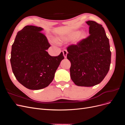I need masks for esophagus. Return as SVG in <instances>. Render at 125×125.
Returning a JSON list of instances; mask_svg holds the SVG:
<instances>
[{
	"label": "esophagus",
	"instance_id": "obj_1",
	"mask_svg": "<svg viewBox=\"0 0 125 125\" xmlns=\"http://www.w3.org/2000/svg\"><path fill=\"white\" fill-rule=\"evenodd\" d=\"M62 52H63V55L64 57H65V58H67V54H68L67 51L66 50H64L62 51Z\"/></svg>",
	"mask_w": 125,
	"mask_h": 125
}]
</instances>
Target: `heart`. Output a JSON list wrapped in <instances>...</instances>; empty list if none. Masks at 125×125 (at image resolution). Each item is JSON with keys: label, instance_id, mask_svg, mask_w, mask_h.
I'll return each instance as SVG.
<instances>
[{"label": "heart", "instance_id": "obj_1", "mask_svg": "<svg viewBox=\"0 0 125 125\" xmlns=\"http://www.w3.org/2000/svg\"><path fill=\"white\" fill-rule=\"evenodd\" d=\"M86 36V32L84 31H73L69 34H68L67 35L60 36L59 37H58L57 39V41L58 42H63L69 41L73 39V42L75 43H77L81 41Z\"/></svg>", "mask_w": 125, "mask_h": 125}]
</instances>
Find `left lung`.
<instances>
[{"mask_svg":"<svg viewBox=\"0 0 125 125\" xmlns=\"http://www.w3.org/2000/svg\"><path fill=\"white\" fill-rule=\"evenodd\" d=\"M90 35L67 47L71 62L70 77L75 85L92 86L99 84L107 74L111 62L109 40L101 24L86 21Z\"/></svg>","mask_w":125,"mask_h":125,"instance_id":"8db88e82","label":"left lung"}]
</instances>
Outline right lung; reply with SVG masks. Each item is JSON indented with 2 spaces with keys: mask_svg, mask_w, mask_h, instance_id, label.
<instances>
[{
  "mask_svg": "<svg viewBox=\"0 0 125 125\" xmlns=\"http://www.w3.org/2000/svg\"><path fill=\"white\" fill-rule=\"evenodd\" d=\"M43 29L26 25L19 31L12 45L10 62L17 80L30 90H40L49 85L56 70L64 59L62 52L51 56L46 51L51 46Z\"/></svg>",
  "mask_w": 125,
  "mask_h": 125,
  "instance_id": "obj_1",
  "label": "right lung"
}]
</instances>
